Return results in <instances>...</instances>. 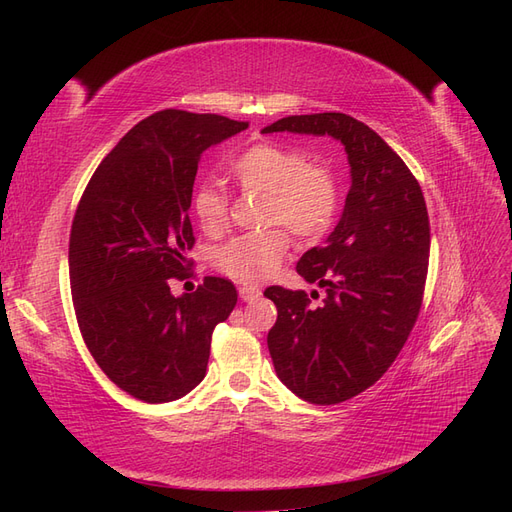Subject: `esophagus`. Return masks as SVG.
Listing matches in <instances>:
<instances>
[{"label":"esophagus","instance_id":"esophagus-1","mask_svg":"<svg viewBox=\"0 0 512 512\" xmlns=\"http://www.w3.org/2000/svg\"><path fill=\"white\" fill-rule=\"evenodd\" d=\"M260 288L258 286H254V284H243V286H239V297H241V301H245V303H252V301H256L258 297H260Z\"/></svg>","mask_w":512,"mask_h":512}]
</instances>
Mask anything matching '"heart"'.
Returning <instances> with one entry per match:
<instances>
[{"instance_id":"1","label":"heart","mask_w":512,"mask_h":512,"mask_svg":"<svg viewBox=\"0 0 512 512\" xmlns=\"http://www.w3.org/2000/svg\"><path fill=\"white\" fill-rule=\"evenodd\" d=\"M232 173L245 190L267 194L265 224H286L301 239L327 232L339 209V181L333 170L309 162L303 149L280 143H256L230 162ZM200 230L215 237L228 226V194L222 185L205 181L192 196ZM290 247L284 228L232 237L211 254L213 265L237 282L254 284L280 269Z\"/></svg>"}]
</instances>
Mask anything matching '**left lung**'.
Listing matches in <instances>:
<instances>
[{
	"mask_svg": "<svg viewBox=\"0 0 512 512\" xmlns=\"http://www.w3.org/2000/svg\"><path fill=\"white\" fill-rule=\"evenodd\" d=\"M273 132L331 136L348 156L342 218L297 262L303 280L327 292L322 303L309 305L303 290H265L277 307L267 335L277 378L309 404H342L382 378L414 327L429 258L425 198L404 160L350 115H292L262 130Z\"/></svg>",
	"mask_w": 512,
	"mask_h": 512,
	"instance_id": "obj_1",
	"label": "left lung"
}]
</instances>
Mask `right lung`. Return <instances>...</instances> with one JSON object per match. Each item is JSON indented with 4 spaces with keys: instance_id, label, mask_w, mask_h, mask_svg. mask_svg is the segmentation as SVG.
Wrapping results in <instances>:
<instances>
[{
    "instance_id": "obj_1",
    "label": "right lung",
    "mask_w": 512,
    "mask_h": 512,
    "mask_svg": "<svg viewBox=\"0 0 512 512\" xmlns=\"http://www.w3.org/2000/svg\"><path fill=\"white\" fill-rule=\"evenodd\" d=\"M247 126L175 108L151 115L102 160L76 209L68 258L81 335L104 374L147 404L203 382L211 333L237 305L222 277L179 297L170 282L188 277L200 156Z\"/></svg>"
}]
</instances>
